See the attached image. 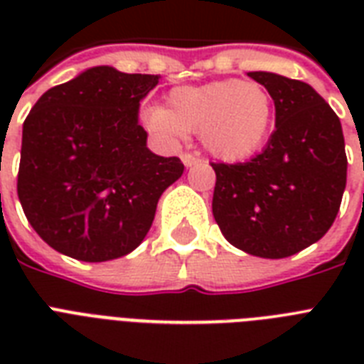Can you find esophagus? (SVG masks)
<instances>
[{
	"instance_id": "obj_1",
	"label": "esophagus",
	"mask_w": 364,
	"mask_h": 364,
	"mask_svg": "<svg viewBox=\"0 0 364 364\" xmlns=\"http://www.w3.org/2000/svg\"><path fill=\"white\" fill-rule=\"evenodd\" d=\"M181 160H183V164L187 166V168H191V166L198 164L200 156L194 153H181Z\"/></svg>"
}]
</instances>
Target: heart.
Returning a JSON list of instances; mask_svg holds the SVG:
<instances>
[{"label": "heart", "mask_w": 364, "mask_h": 364, "mask_svg": "<svg viewBox=\"0 0 364 364\" xmlns=\"http://www.w3.org/2000/svg\"><path fill=\"white\" fill-rule=\"evenodd\" d=\"M274 119L270 92L262 85L240 79L177 87L168 94V107L147 111V124L160 136L179 139L185 132L200 134L215 159L238 162L257 153Z\"/></svg>", "instance_id": "obj_1"}]
</instances>
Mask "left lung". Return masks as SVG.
<instances>
[{
	"instance_id": "8db88e82",
	"label": "left lung",
	"mask_w": 364,
	"mask_h": 364,
	"mask_svg": "<svg viewBox=\"0 0 364 364\" xmlns=\"http://www.w3.org/2000/svg\"><path fill=\"white\" fill-rule=\"evenodd\" d=\"M270 92L276 130L247 162H211L213 217L234 247L283 259L310 247L333 227L348 177L342 124L302 81L251 71Z\"/></svg>"
}]
</instances>
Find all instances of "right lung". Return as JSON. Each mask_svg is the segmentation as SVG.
Here are the masks:
<instances>
[{
	"instance_id": "add662e5",
	"label": "right lung",
	"mask_w": 364,
	"mask_h": 364,
	"mask_svg": "<svg viewBox=\"0 0 364 364\" xmlns=\"http://www.w3.org/2000/svg\"><path fill=\"white\" fill-rule=\"evenodd\" d=\"M160 75L90 68L48 88L22 130L16 193L43 242L85 262L124 257L153 225L160 194L183 176L147 149L139 102Z\"/></svg>"
}]
</instances>
